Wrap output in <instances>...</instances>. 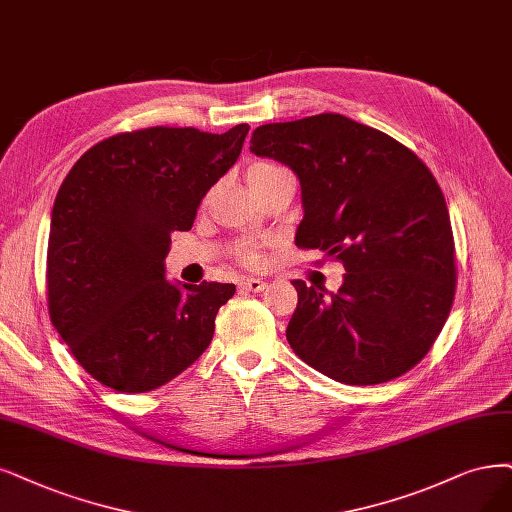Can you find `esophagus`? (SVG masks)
I'll return each mask as SVG.
<instances>
[{"label":"esophagus","instance_id":"34e87169","mask_svg":"<svg viewBox=\"0 0 512 512\" xmlns=\"http://www.w3.org/2000/svg\"><path fill=\"white\" fill-rule=\"evenodd\" d=\"M240 287H242L244 291H251V293H261L263 289H266V282L259 280V278H244V280L240 282Z\"/></svg>","mask_w":512,"mask_h":512}]
</instances>
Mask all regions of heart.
Segmentation results:
<instances>
[{
    "label": "heart",
    "instance_id": "obj_1",
    "mask_svg": "<svg viewBox=\"0 0 512 512\" xmlns=\"http://www.w3.org/2000/svg\"><path fill=\"white\" fill-rule=\"evenodd\" d=\"M282 166L278 164H272V162H255L249 166V173H246V179H249V183H257L261 179H266L268 175H272L274 170H278ZM238 259L242 263H249V266H253V263L259 261V249L255 244H242L238 249Z\"/></svg>",
    "mask_w": 512,
    "mask_h": 512
}]
</instances>
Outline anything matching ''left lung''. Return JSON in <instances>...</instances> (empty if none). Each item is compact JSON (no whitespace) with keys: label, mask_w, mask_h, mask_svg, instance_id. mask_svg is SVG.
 Here are the masks:
<instances>
[{"label":"left lung","mask_w":512,"mask_h":512,"mask_svg":"<svg viewBox=\"0 0 512 512\" xmlns=\"http://www.w3.org/2000/svg\"><path fill=\"white\" fill-rule=\"evenodd\" d=\"M251 151L299 179L295 244L335 255L346 270L335 293L293 280V352L350 386L413 369L445 325L458 278L445 196L428 166L386 132L339 113L263 124Z\"/></svg>","instance_id":"1"}]
</instances>
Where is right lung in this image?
Listing matches in <instances>:
<instances>
[{
    "label": "right lung",
    "mask_w": 512,
    "mask_h": 512,
    "mask_svg": "<svg viewBox=\"0 0 512 512\" xmlns=\"http://www.w3.org/2000/svg\"><path fill=\"white\" fill-rule=\"evenodd\" d=\"M249 124L223 135L154 126L92 145L52 206L48 312L97 382L149 392L208 348L234 285L177 287L164 278L170 232H187L238 160Z\"/></svg>",
    "instance_id": "right-lung-1"
}]
</instances>
